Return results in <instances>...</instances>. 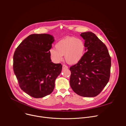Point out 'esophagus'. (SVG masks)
Wrapping results in <instances>:
<instances>
[{"instance_id": "esophagus-1", "label": "esophagus", "mask_w": 126, "mask_h": 126, "mask_svg": "<svg viewBox=\"0 0 126 126\" xmlns=\"http://www.w3.org/2000/svg\"><path fill=\"white\" fill-rule=\"evenodd\" d=\"M62 68H63V69H67L68 68V66H66V65H63Z\"/></svg>"}]
</instances>
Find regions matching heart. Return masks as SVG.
<instances>
[{
    "label": "heart",
    "instance_id": "1",
    "mask_svg": "<svg viewBox=\"0 0 126 126\" xmlns=\"http://www.w3.org/2000/svg\"><path fill=\"white\" fill-rule=\"evenodd\" d=\"M85 45L84 41L75 37H66L60 40L55 45V49L49 50L52 61L60 62L63 56L66 62L69 64H76L82 59L85 53Z\"/></svg>",
    "mask_w": 126,
    "mask_h": 126
}]
</instances>
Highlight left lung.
I'll return each instance as SVG.
<instances>
[{"label": "left lung", "instance_id": "obj_1", "mask_svg": "<svg viewBox=\"0 0 126 126\" xmlns=\"http://www.w3.org/2000/svg\"><path fill=\"white\" fill-rule=\"evenodd\" d=\"M86 52L82 59L69 68L70 85L77 94L94 97L108 83L110 75L111 58L105 44L91 32L81 33Z\"/></svg>", "mask_w": 126, "mask_h": 126}]
</instances>
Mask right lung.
Segmentation results:
<instances>
[{
  "instance_id": "1",
  "label": "right lung",
  "mask_w": 126,
  "mask_h": 126,
  "mask_svg": "<svg viewBox=\"0 0 126 126\" xmlns=\"http://www.w3.org/2000/svg\"><path fill=\"white\" fill-rule=\"evenodd\" d=\"M54 37L47 34L29 36L16 48L13 69L20 88L29 95L41 98L50 94L62 65L51 62L49 50Z\"/></svg>"
}]
</instances>
